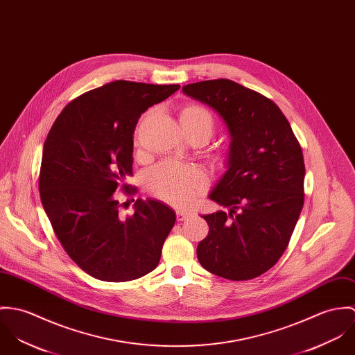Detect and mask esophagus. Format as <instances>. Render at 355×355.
I'll list each match as a JSON object with an SVG mask.
<instances>
[{
	"label": "esophagus",
	"mask_w": 355,
	"mask_h": 355,
	"mask_svg": "<svg viewBox=\"0 0 355 355\" xmlns=\"http://www.w3.org/2000/svg\"><path fill=\"white\" fill-rule=\"evenodd\" d=\"M192 216V212L191 211H184V209H178L177 211V220L178 222H184L187 219H189Z\"/></svg>",
	"instance_id": "1"
}]
</instances>
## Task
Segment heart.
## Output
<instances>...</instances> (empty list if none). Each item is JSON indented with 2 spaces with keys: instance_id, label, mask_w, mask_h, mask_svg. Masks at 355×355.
Segmentation results:
<instances>
[{
  "instance_id": "1",
  "label": "heart",
  "mask_w": 355,
  "mask_h": 355,
  "mask_svg": "<svg viewBox=\"0 0 355 355\" xmlns=\"http://www.w3.org/2000/svg\"><path fill=\"white\" fill-rule=\"evenodd\" d=\"M180 121L191 139L208 140L215 129V119L211 112L197 103L185 105L180 110ZM207 177L193 166L166 160L155 166L146 178L148 191L162 201L184 207L195 201L207 188Z\"/></svg>"
}]
</instances>
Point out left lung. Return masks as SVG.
<instances>
[{
    "instance_id": "1",
    "label": "left lung",
    "mask_w": 355,
    "mask_h": 355,
    "mask_svg": "<svg viewBox=\"0 0 355 355\" xmlns=\"http://www.w3.org/2000/svg\"><path fill=\"white\" fill-rule=\"evenodd\" d=\"M182 91L215 109L232 136L229 170L209 195L230 212L202 216L209 232L197 259L225 279L263 275L284 253L304 207L301 146L271 99L233 80H204Z\"/></svg>"
}]
</instances>
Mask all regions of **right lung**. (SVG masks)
I'll return each instance as SVG.
<instances>
[{
  "mask_svg": "<svg viewBox=\"0 0 355 355\" xmlns=\"http://www.w3.org/2000/svg\"><path fill=\"white\" fill-rule=\"evenodd\" d=\"M178 84L116 80L69 102L43 146L40 192L51 227L68 256L88 275L129 282L154 271L175 214L158 200L135 202L121 216L116 191L133 174V133L140 116ZM125 204V202H123Z\"/></svg>",
  "mask_w": 355,
  "mask_h": 355,
  "instance_id": "obj_1",
  "label": "right lung"
}]
</instances>
